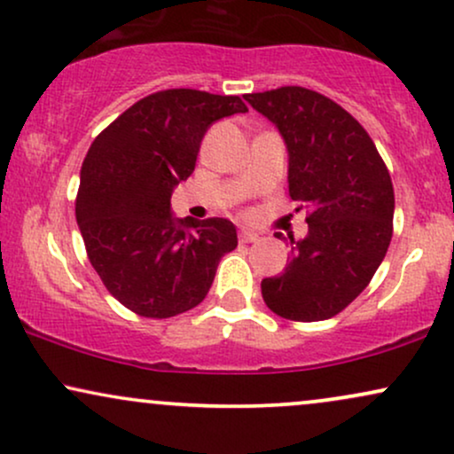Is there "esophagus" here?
<instances>
[{"mask_svg":"<svg viewBox=\"0 0 454 454\" xmlns=\"http://www.w3.org/2000/svg\"><path fill=\"white\" fill-rule=\"evenodd\" d=\"M256 239H259V236L253 231H248V229H242V231H239V244H253Z\"/></svg>","mask_w":454,"mask_h":454,"instance_id":"esophagus-1","label":"esophagus"}]
</instances>
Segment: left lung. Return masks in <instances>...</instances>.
I'll return each mask as SVG.
<instances>
[{
	"instance_id": "left-lung-1",
	"label": "left lung",
	"mask_w": 454,
	"mask_h": 454,
	"mask_svg": "<svg viewBox=\"0 0 454 454\" xmlns=\"http://www.w3.org/2000/svg\"><path fill=\"white\" fill-rule=\"evenodd\" d=\"M244 98L282 134L290 198L309 212L307 236H288L286 270L261 282L262 299L286 320H328L368 286L389 248L387 166L360 121L320 92L284 86Z\"/></svg>"
}]
</instances>
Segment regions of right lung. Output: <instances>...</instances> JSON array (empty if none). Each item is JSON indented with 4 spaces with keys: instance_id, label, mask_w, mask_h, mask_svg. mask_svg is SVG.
<instances>
[{
    "instance_id": "add662e5",
    "label": "right lung",
    "mask_w": 454,
    "mask_h": 454,
    "mask_svg": "<svg viewBox=\"0 0 454 454\" xmlns=\"http://www.w3.org/2000/svg\"><path fill=\"white\" fill-rule=\"evenodd\" d=\"M239 97L175 88L134 103L94 138L75 218L111 294L143 317H172L206 299L218 261L238 246L227 218H175L170 198L192 176L201 138Z\"/></svg>"
}]
</instances>
